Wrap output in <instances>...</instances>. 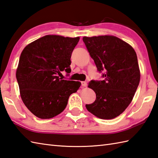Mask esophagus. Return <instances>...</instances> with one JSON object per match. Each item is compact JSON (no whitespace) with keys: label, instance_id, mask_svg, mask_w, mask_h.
<instances>
[{"label":"esophagus","instance_id":"obj_1","mask_svg":"<svg viewBox=\"0 0 158 158\" xmlns=\"http://www.w3.org/2000/svg\"><path fill=\"white\" fill-rule=\"evenodd\" d=\"M81 84H82V87H86L87 86V82L85 81L82 82Z\"/></svg>","mask_w":158,"mask_h":158}]
</instances>
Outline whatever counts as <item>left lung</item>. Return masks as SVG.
<instances>
[{
	"mask_svg": "<svg viewBox=\"0 0 158 158\" xmlns=\"http://www.w3.org/2000/svg\"><path fill=\"white\" fill-rule=\"evenodd\" d=\"M82 40L104 78L89 82L96 99L86 107L101 119L116 118L131 103L140 82L136 52L131 45L114 36L83 37Z\"/></svg>",
	"mask_w": 158,
	"mask_h": 158,
	"instance_id": "left-lung-1",
	"label": "left lung"
}]
</instances>
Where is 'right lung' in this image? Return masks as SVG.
<instances>
[{
  "instance_id": "right-lung-1",
  "label": "right lung",
  "mask_w": 158,
  "mask_h": 158,
  "mask_svg": "<svg viewBox=\"0 0 158 158\" xmlns=\"http://www.w3.org/2000/svg\"><path fill=\"white\" fill-rule=\"evenodd\" d=\"M79 37L47 35L24 48L20 55L16 78L20 95L36 117L52 118L61 114L69 96L81 85L78 81L59 78L71 72V58Z\"/></svg>"
}]
</instances>
